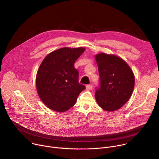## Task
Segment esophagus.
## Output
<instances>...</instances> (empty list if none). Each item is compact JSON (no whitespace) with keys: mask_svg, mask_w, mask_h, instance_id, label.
Wrapping results in <instances>:
<instances>
[{"mask_svg":"<svg viewBox=\"0 0 159 159\" xmlns=\"http://www.w3.org/2000/svg\"><path fill=\"white\" fill-rule=\"evenodd\" d=\"M93 89V85H86V89L87 90H90Z\"/></svg>","mask_w":159,"mask_h":159,"instance_id":"obj_1","label":"esophagus"}]
</instances>
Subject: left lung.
Masks as SVG:
<instances>
[{"label":"left lung","instance_id":"left-lung-1","mask_svg":"<svg viewBox=\"0 0 159 159\" xmlns=\"http://www.w3.org/2000/svg\"><path fill=\"white\" fill-rule=\"evenodd\" d=\"M100 77V87L95 98L107 111L119 109L129 99L134 86V75L121 58L104 53L95 55Z\"/></svg>","mask_w":159,"mask_h":159}]
</instances>
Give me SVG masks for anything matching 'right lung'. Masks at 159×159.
Wrapping results in <instances>:
<instances>
[{
    "label": "right lung",
    "instance_id": "right-lung-1",
    "mask_svg": "<svg viewBox=\"0 0 159 159\" xmlns=\"http://www.w3.org/2000/svg\"><path fill=\"white\" fill-rule=\"evenodd\" d=\"M85 48L65 47L44 58L37 72L36 85L41 101L49 109L63 112L75 104L85 89L79 83V72L74 63Z\"/></svg>",
    "mask_w": 159,
    "mask_h": 159
}]
</instances>
